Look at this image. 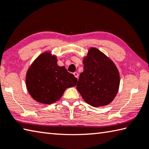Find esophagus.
Listing matches in <instances>:
<instances>
[{
    "label": "esophagus",
    "instance_id": "34e87169",
    "mask_svg": "<svg viewBox=\"0 0 149 149\" xmlns=\"http://www.w3.org/2000/svg\"><path fill=\"white\" fill-rule=\"evenodd\" d=\"M74 76L76 77V78H78V77H79V75H78V73L77 72H74Z\"/></svg>",
    "mask_w": 149,
    "mask_h": 149
}]
</instances>
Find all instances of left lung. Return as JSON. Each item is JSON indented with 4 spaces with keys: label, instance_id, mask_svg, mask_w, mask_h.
<instances>
[{
    "label": "left lung",
    "instance_id": "8db88e82",
    "mask_svg": "<svg viewBox=\"0 0 149 149\" xmlns=\"http://www.w3.org/2000/svg\"><path fill=\"white\" fill-rule=\"evenodd\" d=\"M83 72L77 89L88 104L93 107L110 104L117 94L120 75L110 59L96 48H91L84 58Z\"/></svg>",
    "mask_w": 149,
    "mask_h": 149
}]
</instances>
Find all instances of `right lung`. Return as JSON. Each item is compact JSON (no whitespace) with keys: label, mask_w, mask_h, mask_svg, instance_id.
Listing matches in <instances>:
<instances>
[{"label":"right lung","mask_w":149,"mask_h":149,"mask_svg":"<svg viewBox=\"0 0 149 149\" xmlns=\"http://www.w3.org/2000/svg\"><path fill=\"white\" fill-rule=\"evenodd\" d=\"M49 53L40 55L29 69L26 87L35 100L45 104L58 100L67 88L76 85L77 79L64 66H58Z\"/></svg>","instance_id":"obj_1"}]
</instances>
